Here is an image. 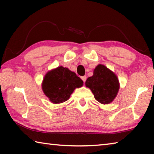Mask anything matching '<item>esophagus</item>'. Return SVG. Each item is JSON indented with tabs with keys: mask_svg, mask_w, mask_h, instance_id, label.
Masks as SVG:
<instances>
[{
	"mask_svg": "<svg viewBox=\"0 0 154 154\" xmlns=\"http://www.w3.org/2000/svg\"><path fill=\"white\" fill-rule=\"evenodd\" d=\"M86 79H87V77H86V76H85H85L82 77V79L83 80V82L84 83L85 82V81H86Z\"/></svg>",
	"mask_w": 154,
	"mask_h": 154,
	"instance_id": "obj_1",
	"label": "esophagus"
}]
</instances>
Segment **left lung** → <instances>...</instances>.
I'll return each mask as SVG.
<instances>
[{
    "mask_svg": "<svg viewBox=\"0 0 154 154\" xmlns=\"http://www.w3.org/2000/svg\"><path fill=\"white\" fill-rule=\"evenodd\" d=\"M85 85L92 90L96 100L102 104L111 103L119 88L116 75L102 64L96 67L93 76L88 78Z\"/></svg>",
    "mask_w": 154,
    "mask_h": 154,
    "instance_id": "obj_1",
    "label": "left lung"
}]
</instances>
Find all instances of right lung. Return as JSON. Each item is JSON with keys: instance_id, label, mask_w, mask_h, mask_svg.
Masks as SVG:
<instances>
[{"instance_id": "obj_1", "label": "right lung", "mask_w": 154, "mask_h": 154, "mask_svg": "<svg viewBox=\"0 0 154 154\" xmlns=\"http://www.w3.org/2000/svg\"><path fill=\"white\" fill-rule=\"evenodd\" d=\"M83 82L75 72L62 66L48 72L43 79V92L54 103L66 101L76 88L83 85Z\"/></svg>"}]
</instances>
